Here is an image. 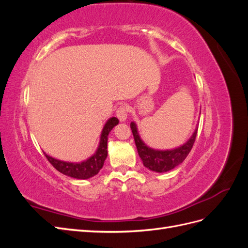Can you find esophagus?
<instances>
[{
    "instance_id": "obj_1",
    "label": "esophagus",
    "mask_w": 248,
    "mask_h": 248,
    "mask_svg": "<svg viewBox=\"0 0 248 248\" xmlns=\"http://www.w3.org/2000/svg\"><path fill=\"white\" fill-rule=\"evenodd\" d=\"M127 112H128V108H127L126 104L122 103L120 104L119 108L116 109V116L120 121H125L127 118Z\"/></svg>"
}]
</instances>
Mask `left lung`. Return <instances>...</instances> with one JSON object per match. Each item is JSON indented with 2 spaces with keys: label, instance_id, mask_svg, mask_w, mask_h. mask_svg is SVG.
<instances>
[{
  "label": "left lung",
  "instance_id": "obj_1",
  "mask_svg": "<svg viewBox=\"0 0 248 248\" xmlns=\"http://www.w3.org/2000/svg\"><path fill=\"white\" fill-rule=\"evenodd\" d=\"M130 128L132 130V134L136 141V146L138 149V153L142 160V163L149 170L157 171V172H164L174 169L179 166L180 163L183 162L187 155L189 154L193 147L194 141H196L198 128L193 132L192 137L188 140V141L181 147L176 148L174 150H167V151H158V150H153L147 147L142 140H140L137 125L133 122L130 123Z\"/></svg>",
  "mask_w": 248,
  "mask_h": 248
}]
</instances>
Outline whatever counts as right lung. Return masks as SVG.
Listing matches in <instances>:
<instances>
[{"mask_svg": "<svg viewBox=\"0 0 248 248\" xmlns=\"http://www.w3.org/2000/svg\"><path fill=\"white\" fill-rule=\"evenodd\" d=\"M119 123V120L115 117L110 118L107 124L104 125L103 130L101 133L99 147L97 149L96 153L90 157L86 161L79 163H71L65 162L52 158V157L46 154L47 160L57 170L62 172L64 175H67L76 179H89L95 175L98 174V171L103 167L104 160L108 156V137L109 131Z\"/></svg>", "mask_w": 248, "mask_h": 248, "instance_id": "add662e5", "label": "right lung"}]
</instances>
